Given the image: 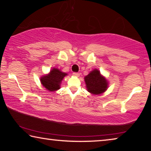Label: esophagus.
<instances>
[{
	"mask_svg": "<svg viewBox=\"0 0 151 151\" xmlns=\"http://www.w3.org/2000/svg\"><path fill=\"white\" fill-rule=\"evenodd\" d=\"M73 75L75 76H79V75H80V74H79L78 73H73Z\"/></svg>",
	"mask_w": 151,
	"mask_h": 151,
	"instance_id": "obj_1",
	"label": "esophagus"
}]
</instances>
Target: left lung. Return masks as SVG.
<instances>
[{
  "instance_id": "left-lung-1",
  "label": "left lung",
  "mask_w": 151,
  "mask_h": 151,
  "mask_svg": "<svg viewBox=\"0 0 151 151\" xmlns=\"http://www.w3.org/2000/svg\"><path fill=\"white\" fill-rule=\"evenodd\" d=\"M86 88L93 94H99L106 90L108 83L103 76L101 75L98 70H94L85 77Z\"/></svg>"
}]
</instances>
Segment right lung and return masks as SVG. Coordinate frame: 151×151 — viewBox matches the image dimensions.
Listing matches in <instances>:
<instances>
[{"label":"right lung","mask_w":151,"mask_h":151,"mask_svg":"<svg viewBox=\"0 0 151 151\" xmlns=\"http://www.w3.org/2000/svg\"><path fill=\"white\" fill-rule=\"evenodd\" d=\"M67 74L61 72L57 68H53L48 75L40 78L42 85L49 91H55L60 88V83Z\"/></svg>","instance_id":"right-lung-1"}]
</instances>
